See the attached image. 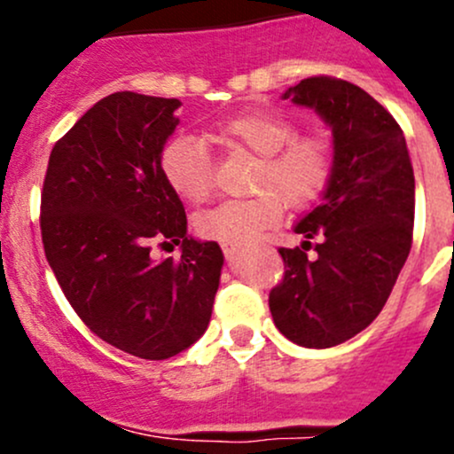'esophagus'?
Instances as JSON below:
<instances>
[{"label": "esophagus", "instance_id": "esophagus-1", "mask_svg": "<svg viewBox=\"0 0 454 454\" xmlns=\"http://www.w3.org/2000/svg\"><path fill=\"white\" fill-rule=\"evenodd\" d=\"M239 253H241V250L237 248V246H223V254H226L228 259H237Z\"/></svg>", "mask_w": 454, "mask_h": 454}]
</instances>
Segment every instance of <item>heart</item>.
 I'll list each match as a JSON object with an SVG mask.
<instances>
[{
    "label": "heart",
    "mask_w": 454,
    "mask_h": 454,
    "mask_svg": "<svg viewBox=\"0 0 454 454\" xmlns=\"http://www.w3.org/2000/svg\"><path fill=\"white\" fill-rule=\"evenodd\" d=\"M215 140L259 155L253 200H228L204 210L195 231L223 246H246L274 228L283 201L305 208L318 200L332 176V146L320 136H296V125L278 114H241L215 129ZM160 168L180 198L204 201L215 184L208 149L193 136H176L160 155Z\"/></svg>",
    "instance_id": "b5f03b06"
}]
</instances>
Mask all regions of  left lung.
Instances as JSON below:
<instances>
[{"mask_svg": "<svg viewBox=\"0 0 454 454\" xmlns=\"http://www.w3.org/2000/svg\"><path fill=\"white\" fill-rule=\"evenodd\" d=\"M283 98L314 109L332 129V176L320 204L294 226L303 248H278L286 277L270 292L274 325L287 340L327 349L382 312L411 253L415 176L395 118L358 85L312 76Z\"/></svg>", "mask_w": 454, "mask_h": 454, "instance_id": "obj_1", "label": "left lung"}]
</instances>
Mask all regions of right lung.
<instances>
[{
  "mask_svg": "<svg viewBox=\"0 0 454 454\" xmlns=\"http://www.w3.org/2000/svg\"><path fill=\"white\" fill-rule=\"evenodd\" d=\"M177 98L116 91L54 145L41 193L45 259L81 320L109 345L167 360L204 336L222 277L217 241L186 235L160 155ZM180 243L155 262L150 241Z\"/></svg>",
  "mask_w": 454,
  "mask_h": 454,
  "instance_id": "1",
  "label": "right lung"
}]
</instances>
